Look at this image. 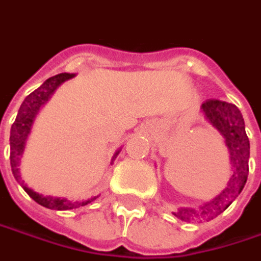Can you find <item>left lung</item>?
I'll use <instances>...</instances> for the list:
<instances>
[{
	"mask_svg": "<svg viewBox=\"0 0 261 261\" xmlns=\"http://www.w3.org/2000/svg\"><path fill=\"white\" fill-rule=\"evenodd\" d=\"M201 112L208 123L223 136L230 153L232 175L223 191L213 200L201 204L198 208L181 207L172 213L182 221L191 220H213L228 208L243 191L249 175L250 142L246 134V125L240 109L232 103L208 99L201 105Z\"/></svg>",
	"mask_w": 261,
	"mask_h": 261,
	"instance_id": "1",
	"label": "left lung"
}]
</instances>
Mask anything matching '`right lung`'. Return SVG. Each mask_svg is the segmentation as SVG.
Returning <instances> with one entry per match:
<instances>
[{
  "label": "right lung",
  "instance_id": "add662e5",
  "mask_svg": "<svg viewBox=\"0 0 261 261\" xmlns=\"http://www.w3.org/2000/svg\"><path fill=\"white\" fill-rule=\"evenodd\" d=\"M76 74L73 73H60V74H56L53 77L47 79L43 85L40 86L38 89H36L33 93H30L24 102L20 106L18 110V115L15 118V122L12 123L11 132H10V148H11V153H10V161H11V169L14 178L20 182V185L24 188V191L29 194L33 200L36 201L37 204L43 205L45 208H50V210H57V211H66V210H74L79 207H85L87 204L93 202L96 198H99V195H94L89 200L83 201H70L67 198H60V197H50V195H43V194H38L34 190L29 188L24 181H20V162L22 158V153L25 149V142H27V138H29L30 132H31V127L34 123V119H36L37 113L40 112V109L44 106L45 103L48 102V99L53 96L56 92V89L64 83L66 80L73 79ZM122 151V148H119L118 151L115 152L112 162L116 159L119 155V152Z\"/></svg>",
  "mask_w": 261,
  "mask_h": 261
}]
</instances>
